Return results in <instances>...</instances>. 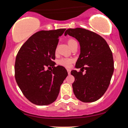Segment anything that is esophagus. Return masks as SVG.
<instances>
[{
  "label": "esophagus",
  "mask_w": 128,
  "mask_h": 128,
  "mask_svg": "<svg viewBox=\"0 0 128 128\" xmlns=\"http://www.w3.org/2000/svg\"><path fill=\"white\" fill-rule=\"evenodd\" d=\"M67 72H68V74H70V72H71V70H70V69L67 68Z\"/></svg>",
  "instance_id": "obj_1"
}]
</instances>
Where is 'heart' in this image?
<instances>
[{
    "label": "heart",
    "instance_id": "1",
    "mask_svg": "<svg viewBox=\"0 0 128 128\" xmlns=\"http://www.w3.org/2000/svg\"><path fill=\"white\" fill-rule=\"evenodd\" d=\"M76 42H77L73 39H69L68 42H67V43H68L69 46L70 47V48H71L73 46V44H74V43H76ZM72 62H73V60L71 59V58H61V59H60L59 61H58V64H60V65L62 66H64V67H70V66H71Z\"/></svg>",
    "mask_w": 128,
    "mask_h": 128
}]
</instances>
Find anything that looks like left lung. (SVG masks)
<instances>
[{
    "instance_id": "1",
    "label": "left lung",
    "mask_w": 128,
    "mask_h": 128,
    "mask_svg": "<svg viewBox=\"0 0 128 128\" xmlns=\"http://www.w3.org/2000/svg\"><path fill=\"white\" fill-rule=\"evenodd\" d=\"M67 34L75 38L80 47L75 65L80 71L71 72L75 79L73 92L82 102H95L109 86L114 68L112 52L105 39L94 32L78 28L67 29L64 35Z\"/></svg>"
}]
</instances>
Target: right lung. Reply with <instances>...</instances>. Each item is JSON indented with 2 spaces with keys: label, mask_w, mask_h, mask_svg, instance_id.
Segmentation results:
<instances>
[{
  "label": "right lung",
  "mask_w": 128,
  "mask_h": 128,
  "mask_svg": "<svg viewBox=\"0 0 128 128\" xmlns=\"http://www.w3.org/2000/svg\"><path fill=\"white\" fill-rule=\"evenodd\" d=\"M66 29L36 32L17 53L14 68L16 82L23 95L32 104L48 105L55 102L60 86L68 75L64 67H55L54 61L59 36Z\"/></svg>",
  "instance_id": "right-lung-1"
}]
</instances>
